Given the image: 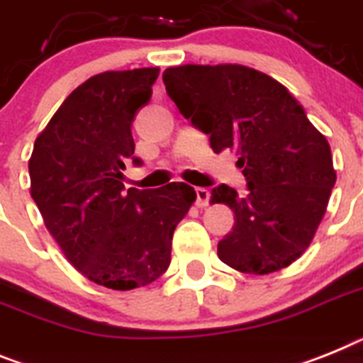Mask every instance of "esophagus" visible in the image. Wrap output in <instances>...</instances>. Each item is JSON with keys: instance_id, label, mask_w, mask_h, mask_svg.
I'll return each instance as SVG.
<instances>
[{"instance_id": "34e87169", "label": "esophagus", "mask_w": 363, "mask_h": 363, "mask_svg": "<svg viewBox=\"0 0 363 363\" xmlns=\"http://www.w3.org/2000/svg\"><path fill=\"white\" fill-rule=\"evenodd\" d=\"M209 198H211V194H209V191H207L206 187L196 189V206L198 207H207V203H209Z\"/></svg>"}]
</instances>
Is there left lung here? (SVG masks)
<instances>
[{"label":"left lung","instance_id":"8db88e82","mask_svg":"<svg viewBox=\"0 0 363 363\" xmlns=\"http://www.w3.org/2000/svg\"><path fill=\"white\" fill-rule=\"evenodd\" d=\"M169 97L211 148L235 150L247 191L222 184L211 203L235 213L218 242L220 261L264 275L292 264L311 246L336 184L329 141L286 88L266 73L238 66H187L163 71Z\"/></svg>","mask_w":363,"mask_h":363}]
</instances>
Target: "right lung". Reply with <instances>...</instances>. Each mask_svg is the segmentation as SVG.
Here are the masks:
<instances>
[{"label":"right lung","instance_id":"obj_1","mask_svg":"<svg viewBox=\"0 0 363 363\" xmlns=\"http://www.w3.org/2000/svg\"><path fill=\"white\" fill-rule=\"evenodd\" d=\"M157 75L160 67H141L88 79L62 102L29 160L30 196L48 231L80 274L111 290L165 274L176 225L196 200L182 182L125 191L132 121Z\"/></svg>","mask_w":363,"mask_h":363}]
</instances>
